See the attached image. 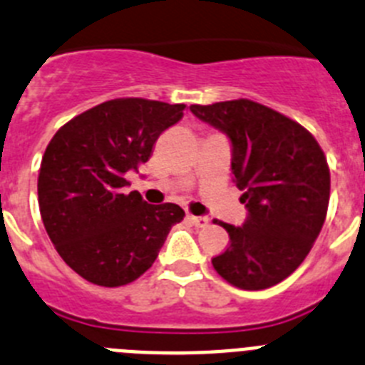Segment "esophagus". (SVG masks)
<instances>
[{"label": "esophagus", "mask_w": 365, "mask_h": 365, "mask_svg": "<svg viewBox=\"0 0 365 365\" xmlns=\"http://www.w3.org/2000/svg\"><path fill=\"white\" fill-rule=\"evenodd\" d=\"M186 219H188L192 225H195V227H206V225H208V221H210V219L206 217V215H192V214L186 215Z\"/></svg>", "instance_id": "34e87169"}]
</instances>
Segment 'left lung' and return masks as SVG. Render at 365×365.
I'll return each instance as SVG.
<instances>
[{
    "instance_id": "obj_1",
    "label": "left lung",
    "mask_w": 365,
    "mask_h": 365,
    "mask_svg": "<svg viewBox=\"0 0 365 365\" xmlns=\"http://www.w3.org/2000/svg\"><path fill=\"white\" fill-rule=\"evenodd\" d=\"M190 111L230 138L234 182L248 210L243 227L215 221L230 245L212 265L237 289H269L302 265L324 227L327 159L303 125L252 100L193 104Z\"/></svg>"
}]
</instances>
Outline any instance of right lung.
<instances>
[{
    "label": "right lung",
    "instance_id": "add662e5",
    "mask_svg": "<svg viewBox=\"0 0 365 365\" xmlns=\"http://www.w3.org/2000/svg\"><path fill=\"white\" fill-rule=\"evenodd\" d=\"M185 104L115 98L56 131L41 159L38 202L56 252L87 282L120 287L140 278L185 210L124 193L153 144L185 115Z\"/></svg>",
    "mask_w": 365,
    "mask_h": 365
}]
</instances>
